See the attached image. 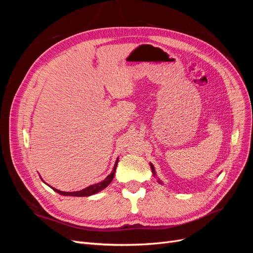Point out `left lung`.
<instances>
[{"label":"left lung","instance_id":"obj_1","mask_svg":"<svg viewBox=\"0 0 253 253\" xmlns=\"http://www.w3.org/2000/svg\"><path fill=\"white\" fill-rule=\"evenodd\" d=\"M151 169H152V172H153V174L155 175V169H154V167H153V165H151ZM159 183H160V181H159Z\"/></svg>","mask_w":253,"mask_h":253}]
</instances>
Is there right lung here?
<instances>
[{"label": "right lung", "instance_id": "right-lung-1", "mask_svg": "<svg viewBox=\"0 0 253 253\" xmlns=\"http://www.w3.org/2000/svg\"><path fill=\"white\" fill-rule=\"evenodd\" d=\"M117 164H118V158L116 160V163H115V166H114V169L112 171V173L106 177L104 180H102L101 182H98V183H95V185H91L85 189H83L81 191H75V192H64V191H60V190H57L55 188L50 187L53 191H56L57 193L61 194V195H64V196H89V195H93L95 193H98L100 192L101 190H103L104 188L108 187L111 181L113 180L114 178V175H115V172H116V168H117Z\"/></svg>", "mask_w": 253, "mask_h": 253}]
</instances>
